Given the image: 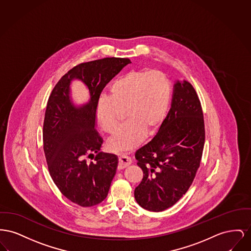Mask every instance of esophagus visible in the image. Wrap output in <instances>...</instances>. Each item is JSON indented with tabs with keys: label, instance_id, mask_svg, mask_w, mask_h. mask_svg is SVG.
I'll use <instances>...</instances> for the list:
<instances>
[{
	"label": "esophagus",
	"instance_id": "esophagus-1",
	"mask_svg": "<svg viewBox=\"0 0 251 251\" xmlns=\"http://www.w3.org/2000/svg\"><path fill=\"white\" fill-rule=\"evenodd\" d=\"M132 163L131 158H129L128 156L126 155H122L119 157V169H124L126 167H127L128 165H130Z\"/></svg>",
	"mask_w": 251,
	"mask_h": 251
}]
</instances>
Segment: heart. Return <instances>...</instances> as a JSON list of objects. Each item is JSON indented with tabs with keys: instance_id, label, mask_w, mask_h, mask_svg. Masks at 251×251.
Returning <instances> with one entry per match:
<instances>
[{
	"instance_id": "1",
	"label": "heart",
	"mask_w": 251,
	"mask_h": 251,
	"mask_svg": "<svg viewBox=\"0 0 251 251\" xmlns=\"http://www.w3.org/2000/svg\"><path fill=\"white\" fill-rule=\"evenodd\" d=\"M172 89L167 76L158 70H133L115 80L109 96H101L95 105V116L104 131L116 129L121 109L126 121L108 140L112 151H130L162 123L171 102Z\"/></svg>"
}]
</instances>
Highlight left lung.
I'll list each match as a JSON object with an SVG mask.
<instances>
[{
    "label": "left lung",
    "mask_w": 251,
    "mask_h": 251,
    "mask_svg": "<svg viewBox=\"0 0 251 251\" xmlns=\"http://www.w3.org/2000/svg\"><path fill=\"white\" fill-rule=\"evenodd\" d=\"M205 126L201 103L188 81H176L171 108L158 133L136 151L144 172L134 191L145 210L162 211L175 205L193 183L202 158Z\"/></svg>",
    "instance_id": "8db88e82"
}]
</instances>
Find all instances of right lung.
Here are the masks:
<instances>
[{
	"mask_svg": "<svg viewBox=\"0 0 251 251\" xmlns=\"http://www.w3.org/2000/svg\"><path fill=\"white\" fill-rule=\"evenodd\" d=\"M131 63L128 58L106 57L78 64L54 86L43 123V149L50 176L61 194L81 207H92L106 198L116 174L118 158L99 152L103 139L95 129V105L106 84ZM82 80L90 101L75 106L70 82ZM97 153L95 163L85 159Z\"/></svg>",
	"mask_w": 251,
	"mask_h": 251,
	"instance_id": "obj_1",
	"label": "right lung"
}]
</instances>
